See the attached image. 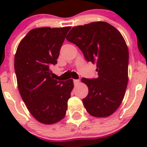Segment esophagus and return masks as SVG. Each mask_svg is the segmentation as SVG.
Here are the masks:
<instances>
[{
    "label": "esophagus",
    "mask_w": 147,
    "mask_h": 147,
    "mask_svg": "<svg viewBox=\"0 0 147 147\" xmlns=\"http://www.w3.org/2000/svg\"><path fill=\"white\" fill-rule=\"evenodd\" d=\"M74 83L75 85H77L80 83V80H74Z\"/></svg>",
    "instance_id": "1"
}]
</instances>
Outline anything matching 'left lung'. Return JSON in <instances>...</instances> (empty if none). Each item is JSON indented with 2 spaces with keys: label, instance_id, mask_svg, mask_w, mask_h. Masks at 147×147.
I'll return each instance as SVG.
<instances>
[{
  "label": "left lung",
  "instance_id": "obj_1",
  "mask_svg": "<svg viewBox=\"0 0 147 147\" xmlns=\"http://www.w3.org/2000/svg\"><path fill=\"white\" fill-rule=\"evenodd\" d=\"M66 39L96 64V79H82L88 88L82 99L87 112L98 118L112 115L121 104L128 83L129 51L123 36L108 23L98 21L74 27Z\"/></svg>",
  "mask_w": 147,
  "mask_h": 147
}]
</instances>
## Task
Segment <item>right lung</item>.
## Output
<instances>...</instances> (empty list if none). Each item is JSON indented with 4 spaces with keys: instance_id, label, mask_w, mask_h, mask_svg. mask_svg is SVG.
Returning <instances> with one entry per match:
<instances>
[{
    "instance_id": "1",
    "label": "right lung",
    "mask_w": 147,
    "mask_h": 147,
    "mask_svg": "<svg viewBox=\"0 0 147 147\" xmlns=\"http://www.w3.org/2000/svg\"><path fill=\"white\" fill-rule=\"evenodd\" d=\"M71 27L32 29L22 39L15 56V71L22 99L36 120L53 124L65 117L73 80L57 81L50 67L57 63L59 51Z\"/></svg>"
}]
</instances>
